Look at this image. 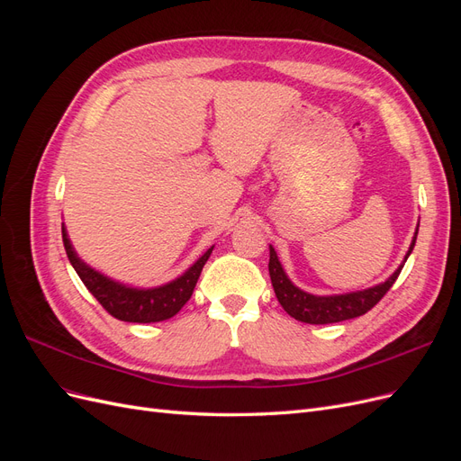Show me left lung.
I'll use <instances>...</instances> for the list:
<instances>
[{"instance_id":"8db88e82","label":"left lung","mask_w":461,"mask_h":461,"mask_svg":"<svg viewBox=\"0 0 461 461\" xmlns=\"http://www.w3.org/2000/svg\"><path fill=\"white\" fill-rule=\"evenodd\" d=\"M415 240H417V232L413 236L408 256L411 254ZM402 267L403 265H400V267L394 271V275L383 285H376L367 290L352 292V294H340V296H313L288 281L286 273L283 271V265L276 258L275 248L269 246V275H271V283H273L278 303L283 305L285 312L290 317H294L302 321V323H310V325L340 323V321L354 319L367 313L371 308H375V305L381 302V298L386 294V292L393 288Z\"/></svg>"}]
</instances>
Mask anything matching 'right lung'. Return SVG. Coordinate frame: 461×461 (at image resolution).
<instances>
[{
    "instance_id": "obj_1",
    "label": "right lung",
    "mask_w": 461,
    "mask_h": 461,
    "mask_svg": "<svg viewBox=\"0 0 461 461\" xmlns=\"http://www.w3.org/2000/svg\"><path fill=\"white\" fill-rule=\"evenodd\" d=\"M61 232L67 258L80 276V281L85 283V286L92 292V296L102 303V308L109 315H113L119 321H127V323H158V321H165L176 315L180 308L190 300L203 265L213 252L212 246L183 276L175 278L173 283L158 288L140 290L119 285L88 267L85 261L77 258L65 227H61Z\"/></svg>"
}]
</instances>
